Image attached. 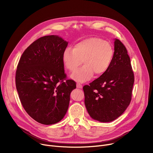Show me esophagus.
Masks as SVG:
<instances>
[{
	"label": "esophagus",
	"mask_w": 153,
	"mask_h": 153,
	"mask_svg": "<svg viewBox=\"0 0 153 153\" xmlns=\"http://www.w3.org/2000/svg\"><path fill=\"white\" fill-rule=\"evenodd\" d=\"M76 86H77V88H79V89H82V85L80 84H77Z\"/></svg>",
	"instance_id": "esophagus-1"
}]
</instances>
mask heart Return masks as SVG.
Listing matches in <instances>:
<instances>
[{
  "mask_svg": "<svg viewBox=\"0 0 153 153\" xmlns=\"http://www.w3.org/2000/svg\"><path fill=\"white\" fill-rule=\"evenodd\" d=\"M114 56L111 45L99 38H89L77 43L74 49L68 48L62 53L64 66L74 71L83 60L84 65L74 72L71 77L79 82L89 80L94 73L100 76L109 68Z\"/></svg>",
  "mask_w": 153,
  "mask_h": 153,
  "instance_id": "b5f03b06",
  "label": "heart"
}]
</instances>
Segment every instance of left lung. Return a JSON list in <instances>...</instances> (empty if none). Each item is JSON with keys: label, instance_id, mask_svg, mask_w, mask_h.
Here are the masks:
<instances>
[{"label": "left lung", "instance_id": "left-lung-1", "mask_svg": "<svg viewBox=\"0 0 153 153\" xmlns=\"http://www.w3.org/2000/svg\"><path fill=\"white\" fill-rule=\"evenodd\" d=\"M114 53L108 69L83 87L84 103L90 117L100 122L118 118L130 105L134 84L130 58L123 44L114 39Z\"/></svg>", "mask_w": 153, "mask_h": 153}]
</instances>
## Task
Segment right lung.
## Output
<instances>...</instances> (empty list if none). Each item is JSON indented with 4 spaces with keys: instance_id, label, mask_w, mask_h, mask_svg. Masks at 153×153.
Wrapping results in <instances>:
<instances>
[{
    "instance_id": "right-lung-1",
    "label": "right lung",
    "mask_w": 153,
    "mask_h": 153,
    "mask_svg": "<svg viewBox=\"0 0 153 153\" xmlns=\"http://www.w3.org/2000/svg\"><path fill=\"white\" fill-rule=\"evenodd\" d=\"M68 42L58 35L39 38L22 54L15 75L22 106L37 122L53 125L66 115L70 94L76 88L66 80L62 53Z\"/></svg>"
}]
</instances>
